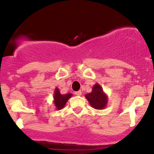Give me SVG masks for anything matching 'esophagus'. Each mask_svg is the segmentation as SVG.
Segmentation results:
<instances>
[{"instance_id":"1","label":"esophagus","mask_w":154,"mask_h":154,"mask_svg":"<svg viewBox=\"0 0 154 154\" xmlns=\"http://www.w3.org/2000/svg\"><path fill=\"white\" fill-rule=\"evenodd\" d=\"M75 94L76 95H82V92H81V91H77V92H75Z\"/></svg>"}]
</instances>
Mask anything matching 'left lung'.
<instances>
[{"instance_id": "left-lung-1", "label": "left lung", "mask_w": 154, "mask_h": 154, "mask_svg": "<svg viewBox=\"0 0 154 154\" xmlns=\"http://www.w3.org/2000/svg\"><path fill=\"white\" fill-rule=\"evenodd\" d=\"M85 96L93 109L102 110L106 107L108 95L106 94L103 88L98 83L93 85L91 93H87Z\"/></svg>"}]
</instances>
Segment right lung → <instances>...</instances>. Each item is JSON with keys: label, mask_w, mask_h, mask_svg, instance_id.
Here are the masks:
<instances>
[{"label": "right lung", "mask_w": 154, "mask_h": 154, "mask_svg": "<svg viewBox=\"0 0 154 154\" xmlns=\"http://www.w3.org/2000/svg\"><path fill=\"white\" fill-rule=\"evenodd\" d=\"M72 96V93L61 94L59 88H56L54 93V103L56 110H61L66 105L68 100Z\"/></svg>", "instance_id": "add662e5"}]
</instances>
